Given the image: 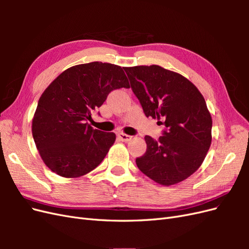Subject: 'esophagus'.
Returning a JSON list of instances; mask_svg holds the SVG:
<instances>
[{
	"label": "esophagus",
	"mask_w": 249,
	"mask_h": 249,
	"mask_svg": "<svg viewBox=\"0 0 249 249\" xmlns=\"http://www.w3.org/2000/svg\"><path fill=\"white\" fill-rule=\"evenodd\" d=\"M118 138H119V140H122V141H124V142H127V141H130L133 137L132 136H130V135H126V134H124V133H118Z\"/></svg>",
	"instance_id": "34e87169"
}]
</instances>
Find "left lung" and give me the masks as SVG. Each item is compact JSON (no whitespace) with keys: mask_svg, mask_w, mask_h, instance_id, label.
<instances>
[{"mask_svg":"<svg viewBox=\"0 0 249 249\" xmlns=\"http://www.w3.org/2000/svg\"><path fill=\"white\" fill-rule=\"evenodd\" d=\"M146 117L161 120L163 136H145L138 168L156 183L170 186L189 178L205 160L212 141V117L202 94L178 72L159 65L124 67Z\"/></svg>","mask_w":249,"mask_h":249,"instance_id":"1","label":"left lung"}]
</instances>
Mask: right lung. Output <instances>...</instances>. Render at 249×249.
Segmentation results:
<instances>
[{"mask_svg":"<svg viewBox=\"0 0 249 249\" xmlns=\"http://www.w3.org/2000/svg\"><path fill=\"white\" fill-rule=\"evenodd\" d=\"M129 88L118 65L90 62L64 71L44 90L32 120V135L44 164L58 176L79 178L99 166L116 135L87 120L112 90Z\"/></svg>","mask_w":249,"mask_h":249,"instance_id":"add662e5","label":"right lung"}]
</instances>
